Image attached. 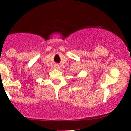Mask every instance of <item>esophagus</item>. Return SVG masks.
<instances>
[{"label": "esophagus", "instance_id": "esophagus-1", "mask_svg": "<svg viewBox=\"0 0 131 131\" xmlns=\"http://www.w3.org/2000/svg\"><path fill=\"white\" fill-rule=\"evenodd\" d=\"M59 68V65H58V64H55L54 68H56V69H58Z\"/></svg>", "mask_w": 131, "mask_h": 131}]
</instances>
